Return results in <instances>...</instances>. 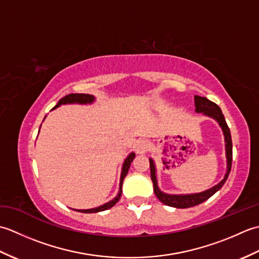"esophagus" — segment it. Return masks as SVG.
Instances as JSON below:
<instances>
[{
	"label": "esophagus",
	"instance_id": "obj_1",
	"mask_svg": "<svg viewBox=\"0 0 259 259\" xmlns=\"http://www.w3.org/2000/svg\"><path fill=\"white\" fill-rule=\"evenodd\" d=\"M149 148H150L149 142L145 139L138 140L135 146V149H136L137 153H139V155H144V153H146L148 150H149Z\"/></svg>",
	"mask_w": 259,
	"mask_h": 259
}]
</instances>
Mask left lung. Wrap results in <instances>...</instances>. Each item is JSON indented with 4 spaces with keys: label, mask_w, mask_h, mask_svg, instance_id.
Segmentation results:
<instances>
[{
    "label": "left lung",
    "mask_w": 259,
    "mask_h": 259,
    "mask_svg": "<svg viewBox=\"0 0 259 259\" xmlns=\"http://www.w3.org/2000/svg\"><path fill=\"white\" fill-rule=\"evenodd\" d=\"M195 106H196V111L197 112H203V114L209 115L213 119L218 121V123L221 124L222 129L225 135V142H226V156H227V172L225 178L216 185L212 188L209 190H206L200 194H194V195H185V196H178V195H167L163 194L158 188L157 185V178H156V169L155 164H153L152 159H149L150 163V174H151V180L153 184V191H155V195L157 198L160 200L162 203L170 207H176V208H189L199 205V203L206 201L209 199L214 192L218 191L226 183V180L229 176L230 169H232V161H233V142H232V136H230V130L227 125L226 120H225L224 114L222 112V109L219 108L216 103L208 100L205 97H199L195 96Z\"/></svg>",
    "instance_id": "8db88e82"
}]
</instances>
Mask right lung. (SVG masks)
<instances>
[{
  "mask_svg": "<svg viewBox=\"0 0 259 259\" xmlns=\"http://www.w3.org/2000/svg\"><path fill=\"white\" fill-rule=\"evenodd\" d=\"M93 100H95V98L91 95H84V93H70V95L63 97L62 99H60L58 104L53 109L58 108L60 104H65V103H91ZM136 155L133 152L130 153L128 156V158L125 159V161L123 163V167H122V172H121V178H120V189H119V194L118 196L112 199L111 201H109L107 203H104V205L100 206V207H97V208H92V209H84V210H76V211H81V212H84V213H91V212H98V211H103V210H107V209L113 207L115 203H117L120 199L121 194H122V183H123V179L128 174V170L130 168V164L133 162V160L135 159Z\"/></svg>",
  "mask_w": 259,
  "mask_h": 259,
  "instance_id": "right-lung-1",
  "label": "right lung"
}]
</instances>
